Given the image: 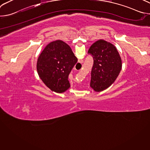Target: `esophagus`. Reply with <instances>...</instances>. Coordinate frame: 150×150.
<instances>
[{
    "instance_id": "esophagus-1",
    "label": "esophagus",
    "mask_w": 150,
    "mask_h": 150,
    "mask_svg": "<svg viewBox=\"0 0 150 150\" xmlns=\"http://www.w3.org/2000/svg\"><path fill=\"white\" fill-rule=\"evenodd\" d=\"M78 61H79V63H82L83 62V60L82 59H79V60H78Z\"/></svg>"
}]
</instances>
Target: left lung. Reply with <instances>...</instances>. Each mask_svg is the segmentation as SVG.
Returning a JSON list of instances; mask_svg holds the SVG:
<instances>
[{
    "instance_id": "obj_1",
    "label": "left lung",
    "mask_w": 150,
    "mask_h": 150,
    "mask_svg": "<svg viewBox=\"0 0 150 150\" xmlns=\"http://www.w3.org/2000/svg\"><path fill=\"white\" fill-rule=\"evenodd\" d=\"M88 53L94 59L90 87L101 92L114 83L122 69V63L116 47L109 42L99 40L91 46Z\"/></svg>"
}]
</instances>
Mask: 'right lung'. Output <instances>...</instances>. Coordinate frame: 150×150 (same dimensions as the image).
I'll use <instances>...</instances> for the list:
<instances>
[{
    "label": "right lung",
    "mask_w": 150,
    "mask_h": 150,
    "mask_svg": "<svg viewBox=\"0 0 150 150\" xmlns=\"http://www.w3.org/2000/svg\"><path fill=\"white\" fill-rule=\"evenodd\" d=\"M77 61L68 45L62 40H56L48 44L40 54L37 71L49 88L62 93L70 87L68 76Z\"/></svg>",
    "instance_id": "add662e5"
}]
</instances>
